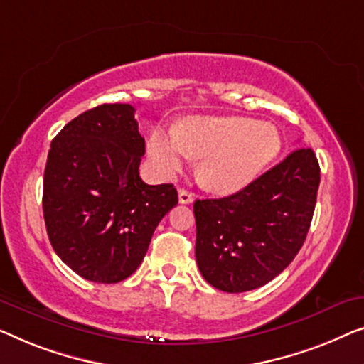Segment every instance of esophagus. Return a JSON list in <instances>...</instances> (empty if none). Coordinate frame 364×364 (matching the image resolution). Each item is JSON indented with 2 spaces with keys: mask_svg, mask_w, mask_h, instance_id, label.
Returning a JSON list of instances; mask_svg holds the SVG:
<instances>
[{
  "mask_svg": "<svg viewBox=\"0 0 364 364\" xmlns=\"http://www.w3.org/2000/svg\"><path fill=\"white\" fill-rule=\"evenodd\" d=\"M178 199H180L181 204H191L193 199H194V194L189 193L188 189L180 188V189H178Z\"/></svg>",
  "mask_w": 364,
  "mask_h": 364,
  "instance_id": "1",
  "label": "esophagus"
}]
</instances>
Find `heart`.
<instances>
[{
  "label": "heart",
  "mask_w": 364,
  "mask_h": 364,
  "mask_svg": "<svg viewBox=\"0 0 364 364\" xmlns=\"http://www.w3.org/2000/svg\"><path fill=\"white\" fill-rule=\"evenodd\" d=\"M282 148V135L270 122L249 117H193L180 130L155 129L148 153L156 170L173 176L201 158L198 178L209 191L229 194L252 183Z\"/></svg>",
  "instance_id": "heart-1"
}]
</instances>
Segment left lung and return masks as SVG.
Masks as SVG:
<instances>
[{
    "label": "left lung",
    "mask_w": 364,
    "mask_h": 364,
    "mask_svg": "<svg viewBox=\"0 0 364 364\" xmlns=\"http://www.w3.org/2000/svg\"><path fill=\"white\" fill-rule=\"evenodd\" d=\"M318 184L314 150L299 148L231 196L196 199V262L206 282L240 294L277 277L305 242Z\"/></svg>",
    "instance_id": "left-lung-1"
}]
</instances>
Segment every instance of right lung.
I'll use <instances>...</instances> for the list:
<instances>
[{"label": "right lung", "mask_w": 364, "mask_h": 364, "mask_svg": "<svg viewBox=\"0 0 364 364\" xmlns=\"http://www.w3.org/2000/svg\"><path fill=\"white\" fill-rule=\"evenodd\" d=\"M133 114L130 104L84 112L58 133L46 163L49 240L68 267L92 282L130 277L158 223L178 204L173 184L141 181L145 138Z\"/></svg>", "instance_id": "1"}]
</instances>
